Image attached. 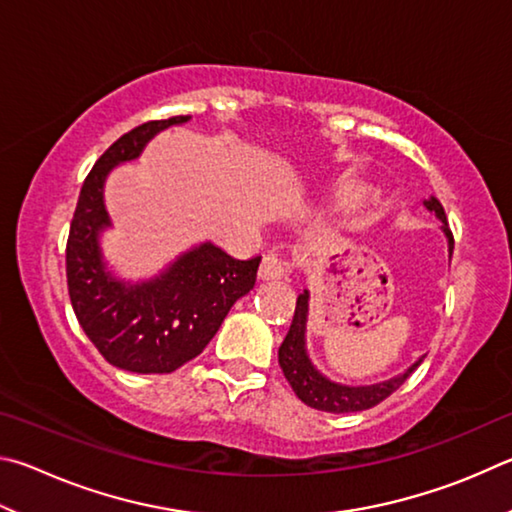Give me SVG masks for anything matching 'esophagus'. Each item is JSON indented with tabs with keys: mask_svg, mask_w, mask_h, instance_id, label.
Here are the masks:
<instances>
[{
	"mask_svg": "<svg viewBox=\"0 0 512 512\" xmlns=\"http://www.w3.org/2000/svg\"><path fill=\"white\" fill-rule=\"evenodd\" d=\"M288 272V265H285L281 258H276L274 254L265 256L261 267H258V279L261 281H279Z\"/></svg>",
	"mask_w": 512,
	"mask_h": 512,
	"instance_id": "34e87169",
	"label": "esophagus"
}]
</instances>
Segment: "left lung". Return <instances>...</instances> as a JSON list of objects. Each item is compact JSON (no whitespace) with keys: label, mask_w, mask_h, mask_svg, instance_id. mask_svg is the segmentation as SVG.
<instances>
[{"label":"left lung","mask_w":512,"mask_h":512,"mask_svg":"<svg viewBox=\"0 0 512 512\" xmlns=\"http://www.w3.org/2000/svg\"><path fill=\"white\" fill-rule=\"evenodd\" d=\"M423 206L441 220V231L447 238V251H450L452 256L454 238H452L450 227H447V218L441 202H438L434 195H429L427 200H423ZM308 317H310V292L303 290L297 299V310H294L292 326L279 348V364L283 369L285 380L290 382L292 391L297 393L301 402H306V405L312 409L328 411V414H353V411L371 409L375 405H380L384 398H389L400 384H405L409 375L414 373L420 366V362L425 360V355L418 357V360L411 366H407L405 371L393 375V378L384 382L357 384V387H353V384L335 382L326 378V375L317 369L315 362L310 360L308 339H306Z\"/></svg>","instance_id":"1"}]
</instances>
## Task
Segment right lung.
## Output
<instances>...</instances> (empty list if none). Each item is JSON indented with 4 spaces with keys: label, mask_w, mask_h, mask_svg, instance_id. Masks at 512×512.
I'll return each mask as SVG.
<instances>
[{
    "label": "right lung",
    "mask_w": 512,
    "mask_h": 512,
    "mask_svg": "<svg viewBox=\"0 0 512 512\" xmlns=\"http://www.w3.org/2000/svg\"><path fill=\"white\" fill-rule=\"evenodd\" d=\"M191 116L150 121L123 134L96 161L80 188L67 240V285L76 319L107 362L132 373H170L200 355L233 303L254 288L261 256L236 261L213 242H200L159 274L121 279L103 256L112 227L105 206L107 175Z\"/></svg>",
    "instance_id": "1"
}]
</instances>
